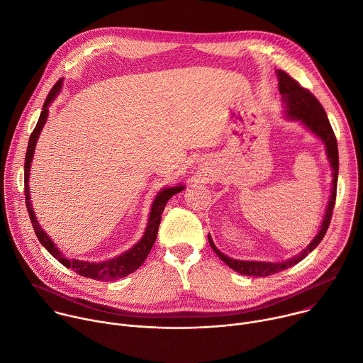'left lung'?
Listing matches in <instances>:
<instances>
[{"label": "left lung", "mask_w": 363, "mask_h": 363, "mask_svg": "<svg viewBox=\"0 0 363 363\" xmlns=\"http://www.w3.org/2000/svg\"><path fill=\"white\" fill-rule=\"evenodd\" d=\"M277 79H279V90L281 94V100L284 103V116L289 121L300 122L307 130L312 132L315 136H318L323 143L326 149V157L332 167V189L329 202L326 206V211L323 216V221L319 227V233L315 235L306 248H303L298 254L289 258L281 263H272V262H247V260H235L221 252L211 235L208 234V241L216 254L221 258V260L234 272L242 274V276H252V277H266L270 274H276L279 272H283L297 263H300L303 258L312 252L323 240L328 227L330 224L333 206L336 201V186H337V175H339V153H337V142L336 136L333 133V129L330 126V122L328 119V115L323 109V106L319 103V100L310 93L308 90L303 89L294 79H291L286 72L277 70Z\"/></svg>", "instance_id": "8db88e82"}]
</instances>
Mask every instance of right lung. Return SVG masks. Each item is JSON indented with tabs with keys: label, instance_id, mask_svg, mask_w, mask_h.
<instances>
[{
	"label": "right lung",
	"instance_id": "add662e5",
	"mask_svg": "<svg viewBox=\"0 0 363 363\" xmlns=\"http://www.w3.org/2000/svg\"><path fill=\"white\" fill-rule=\"evenodd\" d=\"M63 87V79H60L51 91L48 93L38 122L33 130V133L30 135V140H28V146H27V153H26V164H24V194H26V205H27V211L33 224V228L35 231V235L38 238V241L43 244V247L53 255L56 260H59L63 266H66L67 269L73 270L74 273L87 277V279H93V280H100V281H109V280H116V279H122L126 277L128 274L136 272L146 260L147 254L150 252V248L157 240V234H158V228L161 224V218H162V213L165 210L167 202L178 192H181L185 186L182 184L177 185V186H167L162 188L157 196H155L152 206H150V213H149V218H147V225L146 230L142 235V238L128 251L122 252L121 255L115 257V258H109V260L105 262H83V260H77V258H67L55 244V241L48 237V234L41 228V225L37 221V217L34 214L33 210V203H31V196H30V188H28V179H30V168H31V162L34 158V150H35V145L38 140V136L43 130V126L45 125V121L48 118V108L51 103L55 101V99L57 97V94L62 91Z\"/></svg>",
	"mask_w": 363,
	"mask_h": 363
}]
</instances>
